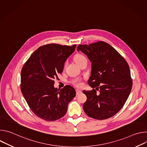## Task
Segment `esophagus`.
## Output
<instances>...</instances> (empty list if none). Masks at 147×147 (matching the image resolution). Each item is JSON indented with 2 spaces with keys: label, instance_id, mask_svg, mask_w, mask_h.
Instances as JSON below:
<instances>
[{
  "label": "esophagus",
  "instance_id": "1",
  "mask_svg": "<svg viewBox=\"0 0 147 147\" xmlns=\"http://www.w3.org/2000/svg\"><path fill=\"white\" fill-rule=\"evenodd\" d=\"M81 92V91L80 90H79V89H77L76 90V94L77 95H78L79 94H80Z\"/></svg>",
  "mask_w": 147,
  "mask_h": 147
}]
</instances>
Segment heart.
Masks as SVG:
<instances>
[{
  "mask_svg": "<svg viewBox=\"0 0 147 147\" xmlns=\"http://www.w3.org/2000/svg\"><path fill=\"white\" fill-rule=\"evenodd\" d=\"M85 59H86V57H85L84 56V55H81V54H77V55H76L74 56V60L75 62L76 63H77L78 65L80 63H81L82 60H85ZM66 63H65V67L66 66ZM75 84H76L77 86H81V82L79 80H76V81H75Z\"/></svg>",
  "mask_w": 147,
  "mask_h": 147,
  "instance_id": "b5f03b06",
  "label": "heart"
}]
</instances>
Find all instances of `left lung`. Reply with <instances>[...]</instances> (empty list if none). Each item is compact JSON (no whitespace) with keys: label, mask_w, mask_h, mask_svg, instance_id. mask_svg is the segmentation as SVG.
<instances>
[{"label":"left lung","mask_w":147,"mask_h":147,"mask_svg":"<svg viewBox=\"0 0 147 147\" xmlns=\"http://www.w3.org/2000/svg\"><path fill=\"white\" fill-rule=\"evenodd\" d=\"M77 51L85 54L91 63L88 84L91 91L83 90L87 100L83 109L90 117L107 119L116 115L124 106L131 90L132 80L125 60L109 44L103 41L80 45Z\"/></svg>","instance_id":"obj_1"}]
</instances>
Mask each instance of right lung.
Masks as SVG:
<instances>
[{"mask_svg":"<svg viewBox=\"0 0 147 147\" xmlns=\"http://www.w3.org/2000/svg\"><path fill=\"white\" fill-rule=\"evenodd\" d=\"M71 47L51 44L38 48L29 57L21 72V91L35 115L47 121L63 116L76 96L70 86L57 90L54 79L63 70L67 59L74 52Z\"/></svg>","mask_w":147,"mask_h":147,"instance_id":"add662e5","label":"right lung"}]
</instances>
